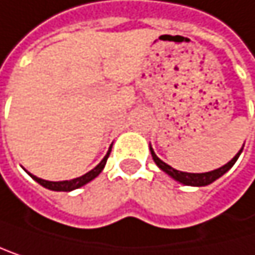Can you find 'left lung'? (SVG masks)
Segmentation results:
<instances>
[{
  "instance_id": "1",
  "label": "left lung",
  "mask_w": 255,
  "mask_h": 255,
  "mask_svg": "<svg viewBox=\"0 0 255 255\" xmlns=\"http://www.w3.org/2000/svg\"><path fill=\"white\" fill-rule=\"evenodd\" d=\"M242 150H243V148H242ZM242 150H240L228 163H225L223 166H220V168H217V170H213V171H208V173H183V171L174 170L173 166H170L168 163H165L163 160H160V159L156 156V153L153 151V148L150 146V151H151L153 160L156 162V165L159 166V168H160L163 173H166L168 176H171L174 180H177V182H180V183H183V185H190V187H205V185H210V183H213L214 180H217L220 176H223V174L227 173V171L231 168V166L236 163V160L239 159Z\"/></svg>"
}]
</instances>
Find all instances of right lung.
Listing matches in <instances>:
<instances>
[{
  "instance_id": "obj_1",
  "label": "right lung",
  "mask_w": 255,
  "mask_h": 255,
  "mask_svg": "<svg viewBox=\"0 0 255 255\" xmlns=\"http://www.w3.org/2000/svg\"><path fill=\"white\" fill-rule=\"evenodd\" d=\"M110 151H112V146H110V150H109V153H107L105 156H104V159L95 166L93 170H90L89 173H85L84 176H81V177H76V179H72V180H62V182H50V180H44V179H39V177H36V176H33V174H30V177L33 179V180H36L39 185H42L44 188H47V190H52V191H73V190H76V188H81V187H84L85 183H89L90 180H93L95 177H98L99 174H101V171L104 170V166H105V163H107V159H109V156H110Z\"/></svg>"
}]
</instances>
